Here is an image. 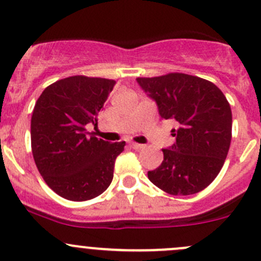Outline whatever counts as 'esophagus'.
<instances>
[{
	"instance_id": "34e87169",
	"label": "esophagus",
	"mask_w": 261,
	"mask_h": 261,
	"mask_svg": "<svg viewBox=\"0 0 261 261\" xmlns=\"http://www.w3.org/2000/svg\"><path fill=\"white\" fill-rule=\"evenodd\" d=\"M130 146L133 147V149H135V150H140V149H143V147H144V145H141V144H138V143H131Z\"/></svg>"
}]
</instances>
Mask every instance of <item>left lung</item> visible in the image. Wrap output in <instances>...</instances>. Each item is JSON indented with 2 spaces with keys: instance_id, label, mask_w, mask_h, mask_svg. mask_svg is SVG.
Instances as JSON below:
<instances>
[{
  "instance_id": "obj_1",
  "label": "left lung",
  "mask_w": 261,
  "mask_h": 261,
  "mask_svg": "<svg viewBox=\"0 0 261 261\" xmlns=\"http://www.w3.org/2000/svg\"><path fill=\"white\" fill-rule=\"evenodd\" d=\"M136 81L155 99L160 116L178 125L172 130L177 141L163 149L164 160L147 172V178L173 196L203 191L222 169L232 138V114L225 94L212 82L184 73Z\"/></svg>"
}]
</instances>
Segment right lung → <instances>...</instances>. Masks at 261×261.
<instances>
[{
	"label": "right lung",
	"mask_w": 261,
	"mask_h": 261,
	"mask_svg": "<svg viewBox=\"0 0 261 261\" xmlns=\"http://www.w3.org/2000/svg\"><path fill=\"white\" fill-rule=\"evenodd\" d=\"M116 81L73 75L46 87L31 116V151L50 188L65 199L88 201L114 178L115 160L126 143L87 135L88 123L109 98Z\"/></svg>",
	"instance_id": "add662e5"
}]
</instances>
